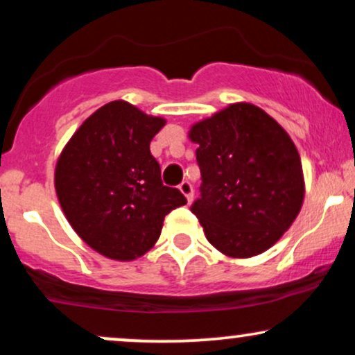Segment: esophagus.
I'll return each instance as SVG.
<instances>
[{
    "mask_svg": "<svg viewBox=\"0 0 355 355\" xmlns=\"http://www.w3.org/2000/svg\"><path fill=\"white\" fill-rule=\"evenodd\" d=\"M178 189H180V191L183 195H185V198H187V202H191V200H193V187H191V183L190 182H182L180 183V187H178Z\"/></svg>",
    "mask_w": 355,
    "mask_h": 355,
    "instance_id": "obj_1",
    "label": "esophagus"
}]
</instances>
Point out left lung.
I'll use <instances>...</instances> for the list:
<instances>
[{"label": "left lung", "mask_w": 355, "mask_h": 355, "mask_svg": "<svg viewBox=\"0 0 355 355\" xmlns=\"http://www.w3.org/2000/svg\"><path fill=\"white\" fill-rule=\"evenodd\" d=\"M202 198L191 205L207 240L230 258L261 254L288 232L304 202L296 145L270 114L234 102L193 123Z\"/></svg>", "instance_id": "obj_1"}]
</instances>
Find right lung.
<instances>
[{
	"instance_id": "obj_1",
	"label": "right lung",
	"mask_w": 355,
	"mask_h": 355,
	"mask_svg": "<svg viewBox=\"0 0 355 355\" xmlns=\"http://www.w3.org/2000/svg\"><path fill=\"white\" fill-rule=\"evenodd\" d=\"M165 122L112 101L85 119L59 155V205L80 240L105 258H140L160 238L165 216L187 203L180 190L162 183L150 153Z\"/></svg>"
}]
</instances>
